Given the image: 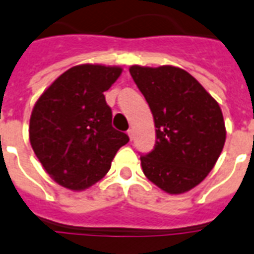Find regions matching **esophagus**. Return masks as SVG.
<instances>
[{
    "label": "esophagus",
    "mask_w": 254,
    "mask_h": 254,
    "mask_svg": "<svg viewBox=\"0 0 254 254\" xmlns=\"http://www.w3.org/2000/svg\"><path fill=\"white\" fill-rule=\"evenodd\" d=\"M127 135H129V138H130V141L133 139V137H134V134H133V129H129L127 130Z\"/></svg>",
    "instance_id": "1"
}]
</instances>
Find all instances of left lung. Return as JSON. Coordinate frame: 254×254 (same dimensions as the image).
<instances>
[{
  "label": "left lung",
  "mask_w": 254,
  "mask_h": 254,
  "mask_svg": "<svg viewBox=\"0 0 254 254\" xmlns=\"http://www.w3.org/2000/svg\"><path fill=\"white\" fill-rule=\"evenodd\" d=\"M133 80L154 117V149L141 155L143 174L169 193L193 189L213 169L225 142L216 100L185 69L131 65Z\"/></svg>",
  "instance_id": "left-lung-1"
}]
</instances>
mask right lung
Here are the masks:
<instances>
[{
  "label": "right lung",
  "mask_w": 254,
  "mask_h": 254,
  "mask_svg": "<svg viewBox=\"0 0 254 254\" xmlns=\"http://www.w3.org/2000/svg\"><path fill=\"white\" fill-rule=\"evenodd\" d=\"M120 67L75 65L62 73L34 105L30 142L50 177L69 190H84L111 169L129 137L112 127L108 91Z\"/></svg>",
  "instance_id": "add662e5"
}]
</instances>
